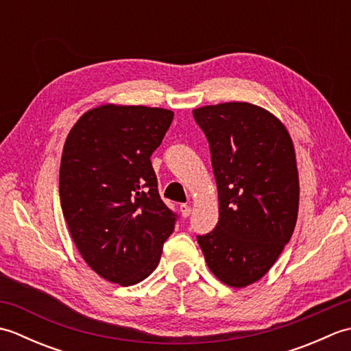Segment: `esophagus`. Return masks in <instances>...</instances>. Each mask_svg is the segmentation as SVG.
Returning a JSON list of instances; mask_svg holds the SVG:
<instances>
[{
  "instance_id": "1",
  "label": "esophagus",
  "mask_w": 351,
  "mask_h": 351,
  "mask_svg": "<svg viewBox=\"0 0 351 351\" xmlns=\"http://www.w3.org/2000/svg\"><path fill=\"white\" fill-rule=\"evenodd\" d=\"M180 211H181V214H182V217H189V215L191 214V206L187 205V204H182V205L180 206Z\"/></svg>"
}]
</instances>
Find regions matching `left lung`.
Listing matches in <instances>:
<instances>
[{
    "label": "left lung",
    "mask_w": 351,
    "mask_h": 351,
    "mask_svg": "<svg viewBox=\"0 0 351 351\" xmlns=\"http://www.w3.org/2000/svg\"><path fill=\"white\" fill-rule=\"evenodd\" d=\"M210 143L219 223L197 237L220 282L245 288L263 279L289 241L299 214L295 149L287 126L250 102L193 110Z\"/></svg>",
    "instance_id": "obj_1"
}]
</instances>
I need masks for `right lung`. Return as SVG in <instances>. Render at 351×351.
Here are the masks:
<instances>
[{
    "label": "right lung",
    "instance_id": "right-lung-1",
    "mask_svg": "<svg viewBox=\"0 0 351 351\" xmlns=\"http://www.w3.org/2000/svg\"><path fill=\"white\" fill-rule=\"evenodd\" d=\"M171 121L166 108L104 104L64 141L60 204L71 237L87 265L121 287L155 270L175 229L151 164Z\"/></svg>",
    "mask_w": 351,
    "mask_h": 351
}]
</instances>
